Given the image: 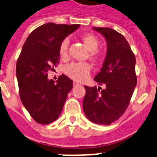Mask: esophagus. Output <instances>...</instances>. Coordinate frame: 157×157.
<instances>
[{"mask_svg": "<svg viewBox=\"0 0 157 157\" xmlns=\"http://www.w3.org/2000/svg\"><path fill=\"white\" fill-rule=\"evenodd\" d=\"M80 85V84H79L78 82H76V81H74V82H73V85H74V86H76V85Z\"/></svg>", "mask_w": 157, "mask_h": 157, "instance_id": "obj_1", "label": "esophagus"}]
</instances>
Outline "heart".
Here are the masks:
<instances>
[{"mask_svg":"<svg viewBox=\"0 0 157 157\" xmlns=\"http://www.w3.org/2000/svg\"><path fill=\"white\" fill-rule=\"evenodd\" d=\"M82 41L85 43V47L90 51V57L94 61H99L102 59V52L97 50L98 48L99 42L96 37L90 34H84L82 37ZM69 45L68 39H64L61 42L59 53L62 59L67 57V49ZM90 71V65L85 62H75L68 64L65 67V73L72 79L77 81H82L87 78Z\"/></svg>","mask_w":157,"mask_h":157,"instance_id":"obj_1","label":"heart"}]
</instances>
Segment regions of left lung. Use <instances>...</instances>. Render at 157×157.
<instances>
[{"label":"left lung","instance_id":"8db88e82","mask_svg":"<svg viewBox=\"0 0 157 157\" xmlns=\"http://www.w3.org/2000/svg\"><path fill=\"white\" fill-rule=\"evenodd\" d=\"M107 43V52L94 81L105 88L85 86L83 109L91 122L109 125L118 120L129 105L137 84L136 57L124 36L111 28L94 27Z\"/></svg>","mask_w":157,"mask_h":157}]
</instances>
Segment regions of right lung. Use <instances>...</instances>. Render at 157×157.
Wrapping results in <instances>:
<instances>
[{"instance_id": "obj_1", "label": "right lung", "mask_w": 157, "mask_h": 157, "mask_svg": "<svg viewBox=\"0 0 157 157\" xmlns=\"http://www.w3.org/2000/svg\"><path fill=\"white\" fill-rule=\"evenodd\" d=\"M80 26L49 22L30 33L16 65V76L21 102L34 121L49 124L60 115L73 83L65 75L56 82L48 78V72L59 63L61 42Z\"/></svg>"}]
</instances>
